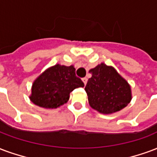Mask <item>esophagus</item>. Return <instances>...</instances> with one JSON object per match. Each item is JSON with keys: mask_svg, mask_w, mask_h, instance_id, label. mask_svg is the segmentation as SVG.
<instances>
[{"mask_svg": "<svg viewBox=\"0 0 157 157\" xmlns=\"http://www.w3.org/2000/svg\"><path fill=\"white\" fill-rule=\"evenodd\" d=\"M82 82H84L85 85H86V83H87V78H86V77H84V78H82Z\"/></svg>", "mask_w": 157, "mask_h": 157, "instance_id": "34e87169", "label": "esophagus"}]
</instances>
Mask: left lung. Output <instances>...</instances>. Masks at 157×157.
Returning <instances> with one entry per match:
<instances>
[{
  "label": "left lung",
  "mask_w": 157,
  "mask_h": 157,
  "mask_svg": "<svg viewBox=\"0 0 157 157\" xmlns=\"http://www.w3.org/2000/svg\"><path fill=\"white\" fill-rule=\"evenodd\" d=\"M85 90L90 107L101 114H112L122 110L132 101V89L126 80L113 67L101 63L89 71Z\"/></svg>",
  "instance_id": "1"
}]
</instances>
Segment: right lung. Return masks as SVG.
Returning <instances> with one entry per match:
<instances>
[{
  "label": "right lung",
  "mask_w": 157,
  "mask_h": 157,
  "mask_svg": "<svg viewBox=\"0 0 157 157\" xmlns=\"http://www.w3.org/2000/svg\"><path fill=\"white\" fill-rule=\"evenodd\" d=\"M83 86L84 83L75 75L74 66L56 64L43 71L33 82L29 98L40 107L55 109L68 101L70 93L74 89Z\"/></svg>",
  "instance_id": "1"
}]
</instances>
